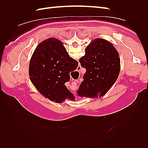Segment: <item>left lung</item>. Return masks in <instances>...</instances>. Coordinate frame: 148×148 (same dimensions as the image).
Segmentation results:
<instances>
[{
	"mask_svg": "<svg viewBox=\"0 0 148 148\" xmlns=\"http://www.w3.org/2000/svg\"><path fill=\"white\" fill-rule=\"evenodd\" d=\"M85 53L79 60L86 73L77 91V95L91 99L102 97L119 76V53L112 44L102 38L92 40L85 48Z\"/></svg>",
	"mask_w": 148,
	"mask_h": 148,
	"instance_id": "left-lung-1",
	"label": "left lung"
}]
</instances>
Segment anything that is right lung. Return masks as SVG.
<instances>
[{"mask_svg": "<svg viewBox=\"0 0 148 148\" xmlns=\"http://www.w3.org/2000/svg\"><path fill=\"white\" fill-rule=\"evenodd\" d=\"M78 62L69 56L64 44L55 38L39 43L31 56L29 75L31 82L45 97L56 103L72 99L73 94L65 83Z\"/></svg>", "mask_w": 148, "mask_h": 148, "instance_id": "right-lung-1", "label": "right lung"}]
</instances>
